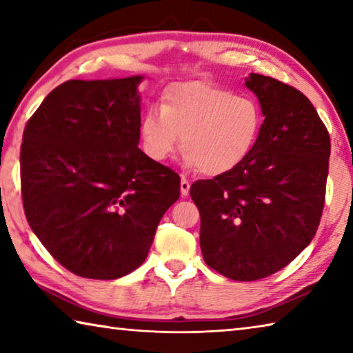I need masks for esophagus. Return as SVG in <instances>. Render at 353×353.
I'll list each match as a JSON object with an SVG mask.
<instances>
[{"instance_id": "1", "label": "esophagus", "mask_w": 353, "mask_h": 353, "mask_svg": "<svg viewBox=\"0 0 353 353\" xmlns=\"http://www.w3.org/2000/svg\"><path fill=\"white\" fill-rule=\"evenodd\" d=\"M181 193L182 196H187L190 193V182L185 177H182L181 181Z\"/></svg>"}]
</instances>
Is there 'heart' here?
<instances>
[{
  "mask_svg": "<svg viewBox=\"0 0 353 353\" xmlns=\"http://www.w3.org/2000/svg\"><path fill=\"white\" fill-rule=\"evenodd\" d=\"M261 126L255 101L213 83L187 81L166 90L162 109L154 107L143 115L140 139L154 162H165L181 141L187 168L223 176L249 157Z\"/></svg>",
  "mask_w": 353,
  "mask_h": 353,
  "instance_id": "1",
  "label": "heart"
}]
</instances>
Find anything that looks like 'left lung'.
I'll return each instance as SVG.
<instances>
[{
    "mask_svg": "<svg viewBox=\"0 0 353 353\" xmlns=\"http://www.w3.org/2000/svg\"><path fill=\"white\" fill-rule=\"evenodd\" d=\"M263 126L249 157L223 176L191 185L201 213V250L212 270L238 282L277 272L318 230L330 137L305 94L270 76L244 82Z\"/></svg>",
    "mask_w": 353,
    "mask_h": 353,
    "instance_id": "8db88e82",
    "label": "left lung"
}]
</instances>
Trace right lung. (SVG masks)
Returning a JSON list of instances; mask_svg holds the SVG:
<instances>
[{
	"instance_id": "right-lung-1",
	"label": "right lung",
	"mask_w": 353,
	"mask_h": 353,
	"mask_svg": "<svg viewBox=\"0 0 353 353\" xmlns=\"http://www.w3.org/2000/svg\"><path fill=\"white\" fill-rule=\"evenodd\" d=\"M143 76L73 79L29 119L20 152L28 223L76 276L115 280L146 260L181 179L139 148Z\"/></svg>"
}]
</instances>
